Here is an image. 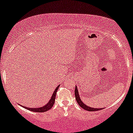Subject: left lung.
Returning a JSON list of instances; mask_svg holds the SVG:
<instances>
[{
  "instance_id": "left-lung-1",
  "label": "left lung",
  "mask_w": 133,
  "mask_h": 133,
  "mask_svg": "<svg viewBox=\"0 0 133 133\" xmlns=\"http://www.w3.org/2000/svg\"><path fill=\"white\" fill-rule=\"evenodd\" d=\"M75 97H76V100L77 102H78V105H79V106L81 107V108H83V109H84V110H88V111H97V110H102V108H92V107H88V105H86L85 104H84L83 102L81 101V98H80V97L79 95V93H78V88H77V87H76V88H75Z\"/></svg>"
}]
</instances>
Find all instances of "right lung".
Listing matches in <instances>:
<instances>
[{
	"mask_svg": "<svg viewBox=\"0 0 133 133\" xmlns=\"http://www.w3.org/2000/svg\"><path fill=\"white\" fill-rule=\"evenodd\" d=\"M59 85L58 87H57V88H55V91H54L53 95H52V97H51L50 100H49V102L46 103V105L44 106H42V107H39V108H28V107H24L25 109H28V110H30V111L32 112H44L46 111H48L49 110L53 107L54 104V102H55V96H56V93L58 89H59Z\"/></svg>",
	"mask_w": 133,
	"mask_h": 133,
	"instance_id": "right-lung-1",
	"label": "right lung"
}]
</instances>
